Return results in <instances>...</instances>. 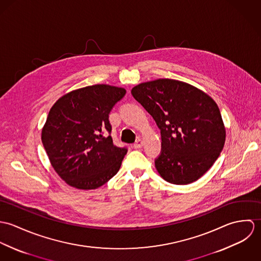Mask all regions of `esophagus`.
Returning <instances> with one entry per match:
<instances>
[{"mask_svg":"<svg viewBox=\"0 0 261 261\" xmlns=\"http://www.w3.org/2000/svg\"><path fill=\"white\" fill-rule=\"evenodd\" d=\"M143 145H144L143 141L139 139V140H138V141L135 143V145H134V148H135V149H141V148L143 147Z\"/></svg>","mask_w":261,"mask_h":261,"instance_id":"1","label":"esophagus"}]
</instances>
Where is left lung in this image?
<instances>
[{
	"label": "left lung",
	"instance_id": "1",
	"mask_svg": "<svg viewBox=\"0 0 261 261\" xmlns=\"http://www.w3.org/2000/svg\"><path fill=\"white\" fill-rule=\"evenodd\" d=\"M132 94L161 129L162 149L154 160L161 177L175 185L201 178L225 144V126L216 102L195 86L175 79L141 83Z\"/></svg>",
	"mask_w": 261,
	"mask_h": 261
}]
</instances>
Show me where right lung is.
Here are the masks:
<instances>
[{"label": "right lung", "mask_w": 261, "mask_h": 261, "mask_svg": "<svg viewBox=\"0 0 261 261\" xmlns=\"http://www.w3.org/2000/svg\"><path fill=\"white\" fill-rule=\"evenodd\" d=\"M125 92L107 84L86 86L51 108L41 139L55 172L69 186L96 189L118 172L127 149L113 145L109 115Z\"/></svg>", "instance_id": "add662e5"}]
</instances>
